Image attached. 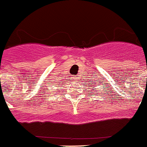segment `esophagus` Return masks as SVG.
<instances>
[{
  "label": "esophagus",
  "instance_id": "1",
  "mask_svg": "<svg viewBox=\"0 0 147 147\" xmlns=\"http://www.w3.org/2000/svg\"><path fill=\"white\" fill-rule=\"evenodd\" d=\"M72 80H74V81H78V78H77V76L72 77Z\"/></svg>",
  "mask_w": 147,
  "mask_h": 147
}]
</instances>
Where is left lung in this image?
<instances>
[{
	"mask_svg": "<svg viewBox=\"0 0 147 147\" xmlns=\"http://www.w3.org/2000/svg\"><path fill=\"white\" fill-rule=\"evenodd\" d=\"M90 82V81H89ZM91 84H92V83H91Z\"/></svg>",
	"mask_w": 147,
	"mask_h": 147,
	"instance_id": "8db88e82",
	"label": "left lung"
}]
</instances>
